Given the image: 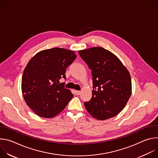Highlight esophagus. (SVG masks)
Masks as SVG:
<instances>
[{"label": "esophagus", "instance_id": "34e87169", "mask_svg": "<svg viewBox=\"0 0 158 158\" xmlns=\"http://www.w3.org/2000/svg\"><path fill=\"white\" fill-rule=\"evenodd\" d=\"M75 93L76 94V95H80L81 92L79 91H75Z\"/></svg>", "mask_w": 158, "mask_h": 158}]
</instances>
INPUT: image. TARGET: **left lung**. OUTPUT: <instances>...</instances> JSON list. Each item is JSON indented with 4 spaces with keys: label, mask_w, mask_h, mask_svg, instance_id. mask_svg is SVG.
<instances>
[{
    "label": "left lung",
    "mask_w": 158,
    "mask_h": 158,
    "mask_svg": "<svg viewBox=\"0 0 158 158\" xmlns=\"http://www.w3.org/2000/svg\"><path fill=\"white\" fill-rule=\"evenodd\" d=\"M91 69L92 98L84 102L89 113L98 120L116 116L126 105L132 91L130 74L121 60L100 47L79 51Z\"/></svg>",
    "instance_id": "obj_1"
}]
</instances>
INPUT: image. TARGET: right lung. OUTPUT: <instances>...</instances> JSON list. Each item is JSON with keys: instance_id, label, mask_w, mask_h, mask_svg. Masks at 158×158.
<instances>
[{"instance_id": "right-lung-1", "label": "right lung", "mask_w": 158, "mask_h": 158, "mask_svg": "<svg viewBox=\"0 0 158 158\" xmlns=\"http://www.w3.org/2000/svg\"><path fill=\"white\" fill-rule=\"evenodd\" d=\"M74 52L55 48L42 51L29 62L22 78V91L27 106L42 117L57 116L73 94L59 83L65 70L76 59Z\"/></svg>"}]
</instances>
